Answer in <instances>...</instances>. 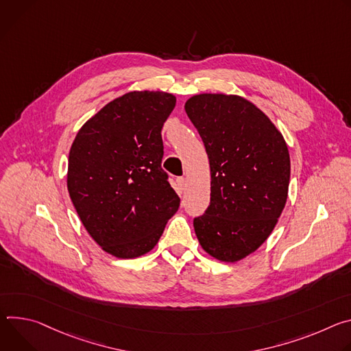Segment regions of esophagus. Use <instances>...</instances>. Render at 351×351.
<instances>
[{"mask_svg": "<svg viewBox=\"0 0 351 351\" xmlns=\"http://www.w3.org/2000/svg\"><path fill=\"white\" fill-rule=\"evenodd\" d=\"M177 185H178L180 191L185 189V186H186V180H185L184 177H180V178H177Z\"/></svg>", "mask_w": 351, "mask_h": 351, "instance_id": "esophagus-1", "label": "esophagus"}]
</instances>
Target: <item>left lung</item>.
<instances>
[{
  "label": "left lung",
  "mask_w": 351,
  "mask_h": 351,
  "mask_svg": "<svg viewBox=\"0 0 351 351\" xmlns=\"http://www.w3.org/2000/svg\"><path fill=\"white\" fill-rule=\"evenodd\" d=\"M184 108L210 166V204L193 220L195 234L215 259L239 262L267 240L286 206L287 143L269 117L243 96L201 93Z\"/></svg>",
  "instance_id": "1"
}]
</instances>
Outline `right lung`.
<instances>
[{"mask_svg":"<svg viewBox=\"0 0 351 351\" xmlns=\"http://www.w3.org/2000/svg\"><path fill=\"white\" fill-rule=\"evenodd\" d=\"M176 96L134 90L100 108L77 131L66 186L89 236L115 258L158 244L180 198L162 169V128Z\"/></svg>","mask_w":351,"mask_h":351,"instance_id":"1","label":"right lung"}]
</instances>
